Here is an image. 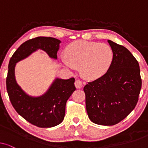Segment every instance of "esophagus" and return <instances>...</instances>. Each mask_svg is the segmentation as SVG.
Here are the masks:
<instances>
[{
    "label": "esophagus",
    "instance_id": "34e87169",
    "mask_svg": "<svg viewBox=\"0 0 148 148\" xmlns=\"http://www.w3.org/2000/svg\"><path fill=\"white\" fill-rule=\"evenodd\" d=\"M75 86L76 88H78V89H80L82 88L83 87V83L81 80L79 79H77L75 81Z\"/></svg>",
    "mask_w": 148,
    "mask_h": 148
}]
</instances>
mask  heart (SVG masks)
Masks as SVG:
<instances>
[{
  "instance_id": "1",
  "label": "heart",
  "mask_w": 148,
  "mask_h": 148,
  "mask_svg": "<svg viewBox=\"0 0 148 148\" xmlns=\"http://www.w3.org/2000/svg\"><path fill=\"white\" fill-rule=\"evenodd\" d=\"M66 55H61L60 60L68 70L75 71L80 66L85 78L96 79L106 73L113 58L110 47L105 44L88 41L75 42L67 46Z\"/></svg>"
}]
</instances>
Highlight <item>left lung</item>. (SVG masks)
<instances>
[{
    "label": "left lung",
    "instance_id": "obj_1",
    "mask_svg": "<svg viewBox=\"0 0 148 148\" xmlns=\"http://www.w3.org/2000/svg\"><path fill=\"white\" fill-rule=\"evenodd\" d=\"M113 52L108 70L88 82L84 91L89 119L97 125H116L135 108L141 88L138 62L123 46L108 40Z\"/></svg>",
    "mask_w": 148,
    "mask_h": 148
}]
</instances>
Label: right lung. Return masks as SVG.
Listing matches in <instances>:
<instances>
[{
	"instance_id": "add662e5",
	"label": "right lung",
	"mask_w": 148,
	"mask_h": 148,
	"mask_svg": "<svg viewBox=\"0 0 148 148\" xmlns=\"http://www.w3.org/2000/svg\"><path fill=\"white\" fill-rule=\"evenodd\" d=\"M59 40L50 37H37L21 44L14 52L9 63L6 84L13 108L26 121L41 128H50L59 125L65 114L66 101L76 90L75 79L56 78L45 94L32 97L22 90L15 80L16 63L38 49L45 51L50 58L56 59Z\"/></svg>"
}]
</instances>
